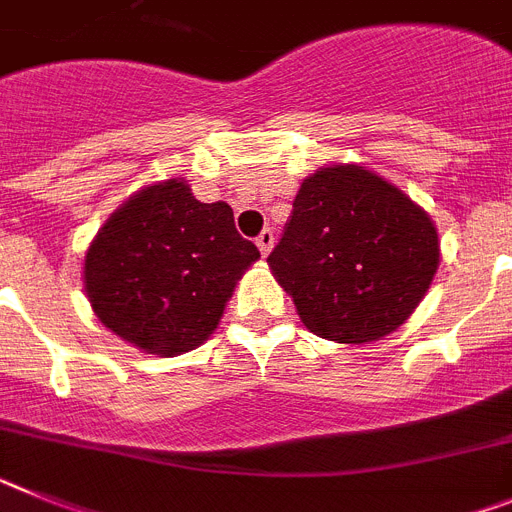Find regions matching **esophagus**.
Wrapping results in <instances>:
<instances>
[{"mask_svg": "<svg viewBox=\"0 0 512 512\" xmlns=\"http://www.w3.org/2000/svg\"><path fill=\"white\" fill-rule=\"evenodd\" d=\"M256 246H259L261 256H269V251L274 248V233L266 227V230H261L259 238H256Z\"/></svg>", "mask_w": 512, "mask_h": 512, "instance_id": "obj_1", "label": "esophagus"}]
</instances>
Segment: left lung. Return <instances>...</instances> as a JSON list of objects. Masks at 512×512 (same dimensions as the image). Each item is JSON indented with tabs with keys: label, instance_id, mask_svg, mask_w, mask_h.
<instances>
[{
	"label": "left lung",
	"instance_id": "8db88e82",
	"mask_svg": "<svg viewBox=\"0 0 512 512\" xmlns=\"http://www.w3.org/2000/svg\"><path fill=\"white\" fill-rule=\"evenodd\" d=\"M266 261L313 334L365 344L412 316L440 246L430 217L396 186L334 165L305 178Z\"/></svg>",
	"mask_w": 512,
	"mask_h": 512
}]
</instances>
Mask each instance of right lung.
Listing matches in <instances>:
<instances>
[{
  "instance_id": "1",
  "label": "right lung",
  "mask_w": 512,
  "mask_h": 512,
  "mask_svg": "<svg viewBox=\"0 0 512 512\" xmlns=\"http://www.w3.org/2000/svg\"><path fill=\"white\" fill-rule=\"evenodd\" d=\"M259 248L225 202L202 204L170 178L131 196L85 256L95 316L150 355H181L217 329L235 282Z\"/></svg>"
}]
</instances>
